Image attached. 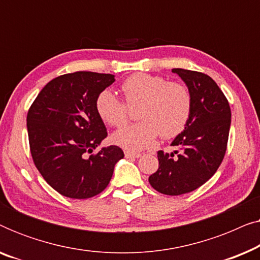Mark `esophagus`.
<instances>
[{
  "label": "esophagus",
  "mask_w": 260,
  "mask_h": 260,
  "mask_svg": "<svg viewBox=\"0 0 260 260\" xmlns=\"http://www.w3.org/2000/svg\"><path fill=\"white\" fill-rule=\"evenodd\" d=\"M124 154H125L126 158H138L141 156L140 152H134V151H129V150H126Z\"/></svg>",
  "instance_id": "34e87169"
}]
</instances>
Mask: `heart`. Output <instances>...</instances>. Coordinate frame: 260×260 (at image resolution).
Returning a JSON list of instances; mask_svg holds the SVG:
<instances>
[{"instance_id":"1","label":"heart","mask_w":260,"mask_h":260,"mask_svg":"<svg viewBox=\"0 0 260 260\" xmlns=\"http://www.w3.org/2000/svg\"><path fill=\"white\" fill-rule=\"evenodd\" d=\"M127 105H136L140 122L113 134L112 140L130 150L147 148L161 134L172 138L184 129L191 111V95L182 84L147 73L134 74L120 86ZM98 115L110 126L120 127L127 122L125 103L112 92L103 91L95 101Z\"/></svg>"}]
</instances>
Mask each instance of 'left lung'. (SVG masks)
<instances>
[{"label": "left lung", "mask_w": 260, "mask_h": 260, "mask_svg": "<svg viewBox=\"0 0 260 260\" xmlns=\"http://www.w3.org/2000/svg\"><path fill=\"white\" fill-rule=\"evenodd\" d=\"M191 95V111L182 133L172 142L177 150L157 152L158 169L149 183L159 193H189L214 175L225 156L231 126V109L225 94L207 74L173 69Z\"/></svg>", "instance_id": "left-lung-1"}]
</instances>
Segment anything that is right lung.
Masks as SVG:
<instances>
[{"mask_svg": "<svg viewBox=\"0 0 260 260\" xmlns=\"http://www.w3.org/2000/svg\"><path fill=\"white\" fill-rule=\"evenodd\" d=\"M113 81V74H63L49 81L29 108L27 130L34 165L63 197L88 199L102 193L124 157L117 145L92 154L108 136L95 101Z\"/></svg>", "mask_w": 260, "mask_h": 260, "instance_id": "right-lung-1", "label": "right lung"}]
</instances>
